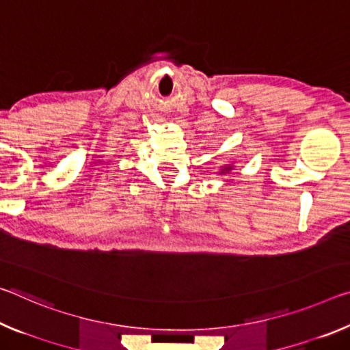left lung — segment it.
I'll return each mask as SVG.
<instances>
[{
	"label": "left lung",
	"instance_id": "obj_1",
	"mask_svg": "<svg viewBox=\"0 0 350 350\" xmlns=\"http://www.w3.org/2000/svg\"><path fill=\"white\" fill-rule=\"evenodd\" d=\"M230 171H234V165H223L221 170L218 171V174L224 176V174H230Z\"/></svg>",
	"mask_w": 350,
	"mask_h": 350
}]
</instances>
